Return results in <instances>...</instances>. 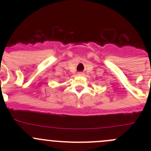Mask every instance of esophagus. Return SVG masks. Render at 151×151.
<instances>
[{"instance_id":"1","label":"esophagus","mask_w":151,"mask_h":151,"mask_svg":"<svg viewBox=\"0 0 151 151\" xmlns=\"http://www.w3.org/2000/svg\"><path fill=\"white\" fill-rule=\"evenodd\" d=\"M78 74V75H80V76H83V75H84V73H83V72H78V74Z\"/></svg>"}]
</instances>
